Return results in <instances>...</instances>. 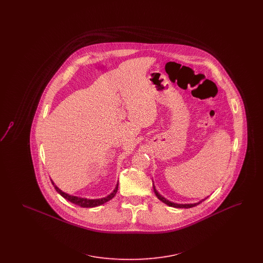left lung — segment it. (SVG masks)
Wrapping results in <instances>:
<instances>
[{
    "instance_id": "8db88e82",
    "label": "left lung",
    "mask_w": 263,
    "mask_h": 263,
    "mask_svg": "<svg viewBox=\"0 0 263 263\" xmlns=\"http://www.w3.org/2000/svg\"><path fill=\"white\" fill-rule=\"evenodd\" d=\"M154 191H155L156 195L158 196V198H159L160 200L163 201V203H165L166 205L172 206V207H176V208H191V207H194V206H196V205H198V204H200L201 203V202H199V203H195V204H175V203H173V202L165 200L163 197H162V196L158 193V191L156 190L155 186H154Z\"/></svg>"
}]
</instances>
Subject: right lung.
Listing matches in <instances>:
<instances>
[{
  "instance_id": "1",
  "label": "right lung",
  "mask_w": 263,
  "mask_h": 263,
  "mask_svg": "<svg viewBox=\"0 0 263 263\" xmlns=\"http://www.w3.org/2000/svg\"><path fill=\"white\" fill-rule=\"evenodd\" d=\"M51 182H52V180H51ZM52 184L56 189V191L58 193H60V195H62L66 200L70 201V202L74 203L76 205H79L80 207H83V208H89V207L100 206L101 204H103V203L112 199L113 197L115 196L117 190H118V184H117L115 189L113 190L112 193L109 194L107 197H104V198H101V199H92V200H90V199H87V198H81V197H77V196H73V195H69V194L63 192L62 190H60L56 185H54L53 182H52Z\"/></svg>"
}]
</instances>
